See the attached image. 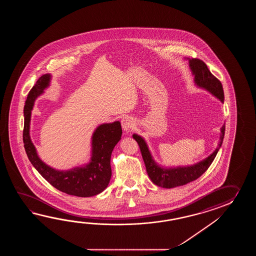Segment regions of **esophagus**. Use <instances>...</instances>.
Here are the masks:
<instances>
[{"label":"esophagus","mask_w":256,"mask_h":256,"mask_svg":"<svg viewBox=\"0 0 256 256\" xmlns=\"http://www.w3.org/2000/svg\"><path fill=\"white\" fill-rule=\"evenodd\" d=\"M134 122L130 117H124L122 120V126L124 132H130L134 128Z\"/></svg>","instance_id":"34e87169"}]
</instances>
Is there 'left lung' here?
<instances>
[{
  "label": "left lung",
  "mask_w": 256,
  "mask_h": 256,
  "mask_svg": "<svg viewBox=\"0 0 256 256\" xmlns=\"http://www.w3.org/2000/svg\"><path fill=\"white\" fill-rule=\"evenodd\" d=\"M190 66L193 75L195 76V83L198 87L203 88L208 90L210 92L216 96L218 100L223 102L224 93H223L222 82L218 80L216 76L212 74V72L208 68L207 65L202 60L192 58L190 60ZM222 134L220 138V142L217 149L205 160L200 163L193 164L186 168H163L159 166L158 164L154 161L151 154L148 150L146 144L141 136L134 134L132 137L136 140L141 150L142 156L146 168L147 174L152 183L166 188H171L178 186H183L190 183L191 181L198 180L200 176L204 174L216 158L218 149L222 144L225 126L220 128Z\"/></svg>",
  "instance_id": "obj_1"
}]
</instances>
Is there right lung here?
<instances>
[{"instance_id":"add662e5","label":"right lung","mask_w":256,"mask_h":256,"mask_svg":"<svg viewBox=\"0 0 256 256\" xmlns=\"http://www.w3.org/2000/svg\"><path fill=\"white\" fill-rule=\"evenodd\" d=\"M50 82V75L40 76L28 95L24 109V146L30 162L49 184L72 196H92L100 194L108 186L112 176L110 156L122 134L120 122L98 126L92 136V158L90 164L68 171H58L43 163L38 158L29 136L31 110L34 100L42 94Z\"/></svg>"}]
</instances>
